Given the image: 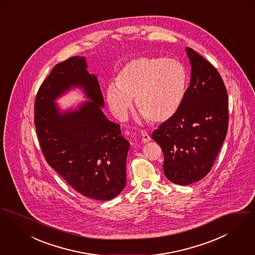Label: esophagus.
Returning a JSON list of instances; mask_svg holds the SVG:
<instances>
[{
    "label": "esophagus",
    "instance_id": "obj_1",
    "mask_svg": "<svg viewBox=\"0 0 255 255\" xmlns=\"http://www.w3.org/2000/svg\"><path fill=\"white\" fill-rule=\"evenodd\" d=\"M141 136L142 142H147V141H150V137H149V135L145 131H143V130L141 131Z\"/></svg>",
    "mask_w": 255,
    "mask_h": 255
}]
</instances>
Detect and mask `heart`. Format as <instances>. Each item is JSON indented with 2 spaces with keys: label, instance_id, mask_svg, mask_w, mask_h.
Here are the masks:
<instances>
[{
  "label": "heart",
  "instance_id": "obj_1",
  "mask_svg": "<svg viewBox=\"0 0 255 255\" xmlns=\"http://www.w3.org/2000/svg\"><path fill=\"white\" fill-rule=\"evenodd\" d=\"M188 88L186 67L176 59L139 57L126 62L106 91L114 116L124 120L135 99L141 117L153 123L172 119L181 109Z\"/></svg>",
  "mask_w": 255,
  "mask_h": 255
}]
</instances>
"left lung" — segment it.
I'll return each instance as SVG.
<instances>
[{"label":"left lung","mask_w":255,"mask_h":255,"mask_svg":"<svg viewBox=\"0 0 255 255\" xmlns=\"http://www.w3.org/2000/svg\"><path fill=\"white\" fill-rule=\"evenodd\" d=\"M186 52L192 69L183 105L151 134L164 154V175L183 186L198 182L210 171L229 123L228 94L219 72L193 49Z\"/></svg>","instance_id":"obj_1"}]
</instances>
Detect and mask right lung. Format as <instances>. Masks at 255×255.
Returning <instances> with one entry per match:
<instances>
[{
	"instance_id": "obj_1",
	"label": "right lung",
	"mask_w": 255,
	"mask_h": 255,
	"mask_svg": "<svg viewBox=\"0 0 255 255\" xmlns=\"http://www.w3.org/2000/svg\"><path fill=\"white\" fill-rule=\"evenodd\" d=\"M72 86L81 87L90 101L74 111H59L54 101ZM104 97L84 57L57 64L40 86L34 123L49 165L78 193L97 200L117 197L126 185L130 146L120 126L103 113Z\"/></svg>"
}]
</instances>
